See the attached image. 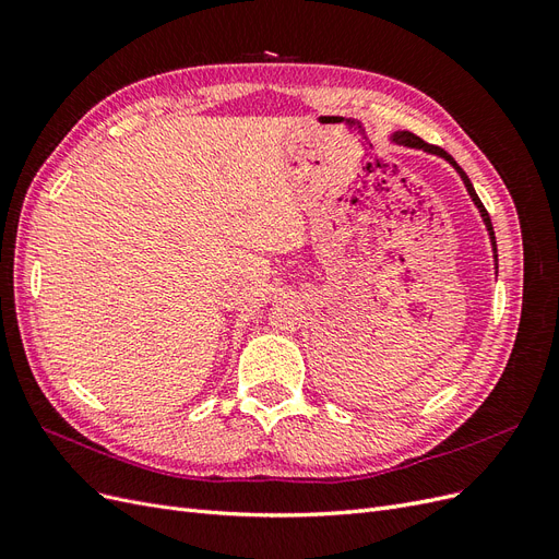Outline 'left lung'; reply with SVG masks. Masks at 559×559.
Listing matches in <instances>:
<instances>
[{
    "label": "left lung",
    "mask_w": 559,
    "mask_h": 559,
    "mask_svg": "<svg viewBox=\"0 0 559 559\" xmlns=\"http://www.w3.org/2000/svg\"><path fill=\"white\" fill-rule=\"evenodd\" d=\"M392 142L394 144H401V146H408V148H421V151H427V154H431V156H441V158H445L454 170H456V175L462 177V181H464V186H466V191H468V195H471V200H473V205L478 207V212H480V216H483V222H485V228H487V233H489V242H492V251H495V267H499V259H497V240H495V228H492V222H489V214H487V210L483 207V202H480V198H478V193H476V189H473V183H471V179L466 177V173L462 170L460 165H456V160L448 154V151H443L441 146H433V144H427L425 140H419L417 134H413V132H405V130H399V132H394L392 134Z\"/></svg>",
    "instance_id": "left-lung-1"
}]
</instances>
